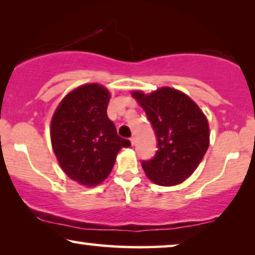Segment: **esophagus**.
<instances>
[{
  "instance_id": "obj_1",
  "label": "esophagus",
  "mask_w": 255,
  "mask_h": 255,
  "mask_svg": "<svg viewBox=\"0 0 255 255\" xmlns=\"http://www.w3.org/2000/svg\"><path fill=\"white\" fill-rule=\"evenodd\" d=\"M130 141H131V145L132 146L135 145V142H137V138H135V135H132L131 139H130Z\"/></svg>"
}]
</instances>
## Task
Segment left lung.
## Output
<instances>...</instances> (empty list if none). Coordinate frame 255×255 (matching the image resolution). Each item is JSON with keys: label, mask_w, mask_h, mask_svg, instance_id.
<instances>
[{"label": "left lung", "mask_w": 255, "mask_h": 255, "mask_svg": "<svg viewBox=\"0 0 255 255\" xmlns=\"http://www.w3.org/2000/svg\"><path fill=\"white\" fill-rule=\"evenodd\" d=\"M132 96L145 110L158 140L153 159L141 161L146 176L163 187L182 183L209 147L207 117L189 96L169 87L147 95L134 90Z\"/></svg>", "instance_id": "8db88e82"}]
</instances>
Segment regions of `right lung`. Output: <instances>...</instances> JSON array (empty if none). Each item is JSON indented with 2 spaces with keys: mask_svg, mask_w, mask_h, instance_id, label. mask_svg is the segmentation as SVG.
Wrapping results in <instances>:
<instances>
[{
  "mask_svg": "<svg viewBox=\"0 0 255 255\" xmlns=\"http://www.w3.org/2000/svg\"><path fill=\"white\" fill-rule=\"evenodd\" d=\"M110 94L97 83L80 86L59 104L51 122V141L66 175L94 187L107 179L121 148L130 140L117 134L108 118Z\"/></svg>",
  "mask_w": 255,
  "mask_h": 255,
  "instance_id": "add662e5",
  "label": "right lung"
}]
</instances>
